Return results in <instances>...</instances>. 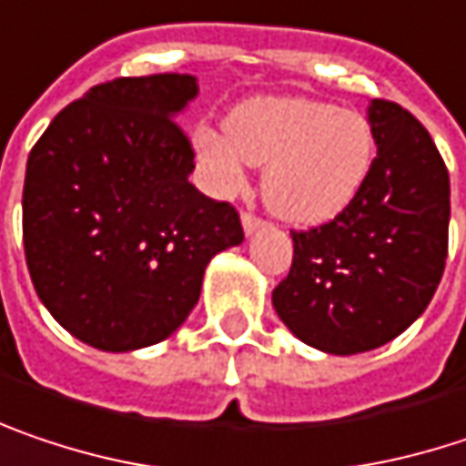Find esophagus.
<instances>
[{
    "label": "esophagus",
    "mask_w": 466,
    "mask_h": 466,
    "mask_svg": "<svg viewBox=\"0 0 466 466\" xmlns=\"http://www.w3.org/2000/svg\"><path fill=\"white\" fill-rule=\"evenodd\" d=\"M261 227H264V221H261L258 216H253V213H242V229H245V234H256Z\"/></svg>",
    "instance_id": "esophagus-1"
}]
</instances>
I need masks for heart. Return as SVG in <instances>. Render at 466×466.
Segmentation results:
<instances>
[{"mask_svg":"<svg viewBox=\"0 0 466 466\" xmlns=\"http://www.w3.org/2000/svg\"><path fill=\"white\" fill-rule=\"evenodd\" d=\"M197 147L232 181L245 165L267 167V208L285 224L318 227L358 197L376 138L370 122L350 108L312 98H253L229 114L227 133L199 130Z\"/></svg>","mask_w":466,"mask_h":466,"instance_id":"obj_1","label":"heart"}]
</instances>
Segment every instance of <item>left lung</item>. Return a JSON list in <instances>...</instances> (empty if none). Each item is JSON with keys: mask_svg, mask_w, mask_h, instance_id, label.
<instances>
[{"mask_svg": "<svg viewBox=\"0 0 466 466\" xmlns=\"http://www.w3.org/2000/svg\"><path fill=\"white\" fill-rule=\"evenodd\" d=\"M376 157L358 197L328 224L293 234V264L272 290L279 319L328 355L376 350L432 301L448 256L451 184L427 127L373 98Z\"/></svg>", "mask_w": 466, "mask_h": 466, "instance_id": "obj_1", "label": "left lung"}]
</instances>
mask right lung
<instances>
[{
    "instance_id": "right-lung-1",
    "label": "right lung",
    "mask_w": 466,
    "mask_h": 466,
    "mask_svg": "<svg viewBox=\"0 0 466 466\" xmlns=\"http://www.w3.org/2000/svg\"><path fill=\"white\" fill-rule=\"evenodd\" d=\"M189 74L90 87L34 144L23 248L36 296L79 341L130 352L167 339L194 309L210 258L245 239L229 202L189 184L178 114Z\"/></svg>"
}]
</instances>
